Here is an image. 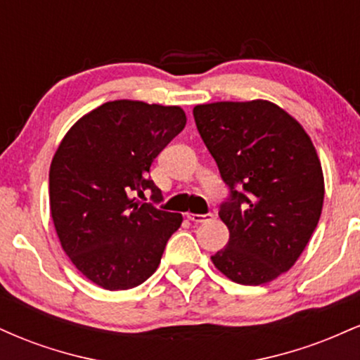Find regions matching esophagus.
<instances>
[{
    "label": "esophagus",
    "instance_id": "esophagus-1",
    "mask_svg": "<svg viewBox=\"0 0 360 360\" xmlns=\"http://www.w3.org/2000/svg\"><path fill=\"white\" fill-rule=\"evenodd\" d=\"M188 220H191L193 223H205L208 220H212L213 214L212 213H205V214H198V213H186Z\"/></svg>",
    "mask_w": 360,
    "mask_h": 360
}]
</instances>
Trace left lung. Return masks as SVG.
Returning <instances> with one entry per match:
<instances>
[{
    "label": "left lung",
    "mask_w": 360,
    "mask_h": 360,
    "mask_svg": "<svg viewBox=\"0 0 360 360\" xmlns=\"http://www.w3.org/2000/svg\"><path fill=\"white\" fill-rule=\"evenodd\" d=\"M193 115L232 189L218 213L230 238L212 262L233 283H269L295 266L320 220L316 148L298 120L267 100L196 105Z\"/></svg>",
    "instance_id": "1"
}]
</instances>
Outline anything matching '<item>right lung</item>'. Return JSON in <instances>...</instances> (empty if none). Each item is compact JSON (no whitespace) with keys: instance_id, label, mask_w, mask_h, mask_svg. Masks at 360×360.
<instances>
[{"instance_id":"right-lung-1","label":"right lung","mask_w":360,"mask_h":360,"mask_svg":"<svg viewBox=\"0 0 360 360\" xmlns=\"http://www.w3.org/2000/svg\"><path fill=\"white\" fill-rule=\"evenodd\" d=\"M181 106L117 100L77 120L62 139L49 172L51 217L76 269L108 291L131 289L154 274L183 214L143 198L160 189L152 162L183 130Z\"/></svg>"}]
</instances>
